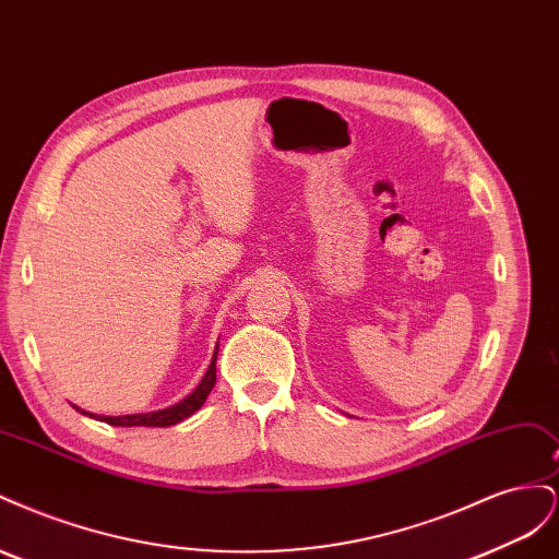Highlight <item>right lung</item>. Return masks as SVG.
<instances>
[{"label": "right lung", "instance_id": "obj_1", "mask_svg": "<svg viewBox=\"0 0 559 559\" xmlns=\"http://www.w3.org/2000/svg\"><path fill=\"white\" fill-rule=\"evenodd\" d=\"M216 354H218V345L214 349V357H212V364L207 368L205 378L200 380V384L193 389V392L181 399L179 403L170 405V408H163V411H156V413H138V415H121V417H107V415H91L86 411H81L83 415H91L99 421H107V425L111 427H173L177 425V421L191 417L195 411L202 408V403L207 401L210 392L216 384Z\"/></svg>", "mask_w": 559, "mask_h": 559}]
</instances>
